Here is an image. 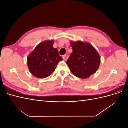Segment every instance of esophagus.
I'll return each mask as SVG.
<instances>
[{"label":"esophagus","mask_w":128,"mask_h":128,"mask_svg":"<svg viewBox=\"0 0 128 128\" xmlns=\"http://www.w3.org/2000/svg\"><path fill=\"white\" fill-rule=\"evenodd\" d=\"M69 57V54L68 53H66L64 55L62 56V58H63V59L64 60H67L68 59V58Z\"/></svg>","instance_id":"1"}]
</instances>
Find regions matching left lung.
I'll return each mask as SVG.
<instances>
[{
  "label": "left lung",
  "mask_w": 128,
  "mask_h": 128,
  "mask_svg": "<svg viewBox=\"0 0 128 128\" xmlns=\"http://www.w3.org/2000/svg\"><path fill=\"white\" fill-rule=\"evenodd\" d=\"M72 52L66 63L74 75L80 78L94 74L100 64V57L91 44L82 41L70 42Z\"/></svg>",
  "instance_id": "8db88e82"
}]
</instances>
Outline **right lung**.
I'll return each mask as SVG.
<instances>
[{
	"mask_svg": "<svg viewBox=\"0 0 128 128\" xmlns=\"http://www.w3.org/2000/svg\"><path fill=\"white\" fill-rule=\"evenodd\" d=\"M53 40L40 42L27 58L29 70L37 78H43L51 75L58 62L63 60L58 49L53 47Z\"/></svg>",
	"mask_w": 128,
	"mask_h": 128,
	"instance_id": "add662e5",
	"label": "right lung"
}]
</instances>
